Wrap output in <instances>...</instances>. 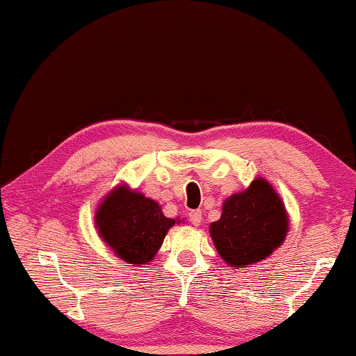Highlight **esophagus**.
<instances>
[{"label": "esophagus", "instance_id": "obj_1", "mask_svg": "<svg viewBox=\"0 0 356 356\" xmlns=\"http://www.w3.org/2000/svg\"><path fill=\"white\" fill-rule=\"evenodd\" d=\"M190 221L195 226H200L201 221H202V212H201V210H191V212H190Z\"/></svg>", "mask_w": 356, "mask_h": 356}]
</instances>
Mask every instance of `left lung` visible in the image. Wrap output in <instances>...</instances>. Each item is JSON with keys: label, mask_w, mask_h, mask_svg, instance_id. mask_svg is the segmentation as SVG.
<instances>
[{"label": "left lung", "mask_w": 356, "mask_h": 356, "mask_svg": "<svg viewBox=\"0 0 356 356\" xmlns=\"http://www.w3.org/2000/svg\"><path fill=\"white\" fill-rule=\"evenodd\" d=\"M209 232L222 261L245 268L265 261L284 243L289 215L273 185L256 177L245 191L226 197L220 220Z\"/></svg>", "instance_id": "obj_1"}]
</instances>
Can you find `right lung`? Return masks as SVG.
I'll return each mask as SVG.
<instances>
[{"mask_svg":"<svg viewBox=\"0 0 356 356\" xmlns=\"http://www.w3.org/2000/svg\"><path fill=\"white\" fill-rule=\"evenodd\" d=\"M94 221L114 254L136 267L152 262L168 231L184 222L179 216L168 218L159 202L127 184L114 186L100 201Z\"/></svg>","mask_w":356,"mask_h":356,"instance_id":"1","label":"right lung"}]
</instances>
